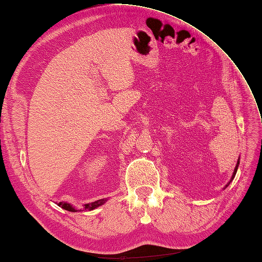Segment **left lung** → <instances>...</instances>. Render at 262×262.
<instances>
[{
	"mask_svg": "<svg viewBox=\"0 0 262 262\" xmlns=\"http://www.w3.org/2000/svg\"><path fill=\"white\" fill-rule=\"evenodd\" d=\"M238 164H239V162H238V163H237V166H236V168H235V172H233V175H232V177H231V181H232V180H233V178H235V176H236V172H237V168H238ZM231 181H230V182H231ZM229 184H230V183H229ZM227 186H228V185H227Z\"/></svg>",
	"mask_w": 262,
	"mask_h": 262,
	"instance_id": "8db88e82",
	"label": "left lung"
}]
</instances>
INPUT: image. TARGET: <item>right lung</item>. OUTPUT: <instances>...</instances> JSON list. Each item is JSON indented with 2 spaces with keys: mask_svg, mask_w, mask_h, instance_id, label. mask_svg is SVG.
Instances as JSON below:
<instances>
[{
  "mask_svg": "<svg viewBox=\"0 0 262 262\" xmlns=\"http://www.w3.org/2000/svg\"><path fill=\"white\" fill-rule=\"evenodd\" d=\"M104 203H105L104 199H100V200H98V201H94V203L86 204V205H85V208L89 209V210H92V209H94V208H96V207H99V206H101V205H103ZM57 205L59 206V207H62L63 209L69 210V212H77V209L73 208L70 204H67V203H58Z\"/></svg>",
  "mask_w": 262,
  "mask_h": 262,
  "instance_id": "1",
  "label": "right lung"
}]
</instances>
